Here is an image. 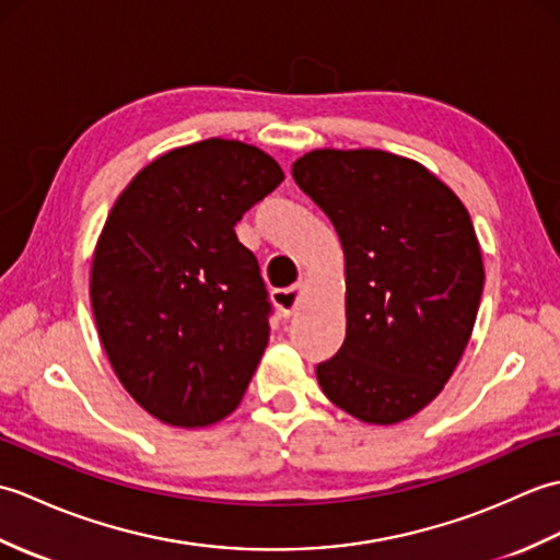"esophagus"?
Masks as SVG:
<instances>
[{
  "label": "esophagus",
  "mask_w": 560,
  "mask_h": 560,
  "mask_svg": "<svg viewBox=\"0 0 560 560\" xmlns=\"http://www.w3.org/2000/svg\"><path fill=\"white\" fill-rule=\"evenodd\" d=\"M303 291H305V283L301 281V283H295V287H291V289H279V291L271 293V301H273V305L279 307L281 317H291L295 311H299L301 299H303Z\"/></svg>",
  "instance_id": "esophagus-1"
}]
</instances>
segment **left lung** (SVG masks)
I'll return each instance as SVG.
<instances>
[{"label": "left lung", "mask_w": 560, "mask_h": 560, "mask_svg": "<svg viewBox=\"0 0 560 560\" xmlns=\"http://www.w3.org/2000/svg\"><path fill=\"white\" fill-rule=\"evenodd\" d=\"M291 173L347 265V339L317 383L359 421L409 419L445 387L477 323L483 261L469 211L421 163L380 149H315Z\"/></svg>", "instance_id": "8db88e82"}]
</instances>
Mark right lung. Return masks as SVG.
Returning <instances> with one entry per match:
<instances>
[{"mask_svg": "<svg viewBox=\"0 0 560 560\" xmlns=\"http://www.w3.org/2000/svg\"><path fill=\"white\" fill-rule=\"evenodd\" d=\"M283 180L235 139L173 149L117 197L91 261V307L115 375L177 428L225 419L269 341L257 257L233 225Z\"/></svg>", "mask_w": 560, "mask_h": 560, "instance_id": "1", "label": "right lung"}]
</instances>
